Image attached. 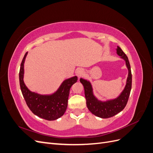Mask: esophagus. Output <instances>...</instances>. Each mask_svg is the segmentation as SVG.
I'll list each match as a JSON object with an SVG mask.
<instances>
[{
	"label": "esophagus",
	"instance_id": "34e87169",
	"mask_svg": "<svg viewBox=\"0 0 153 153\" xmlns=\"http://www.w3.org/2000/svg\"><path fill=\"white\" fill-rule=\"evenodd\" d=\"M76 75L78 77H81L83 75H84V70L82 69H77L76 70Z\"/></svg>",
	"mask_w": 153,
	"mask_h": 153
}]
</instances>
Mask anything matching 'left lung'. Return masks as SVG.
Segmentation results:
<instances>
[{
    "instance_id": "left-lung-1",
    "label": "left lung",
    "mask_w": 153,
    "mask_h": 153,
    "mask_svg": "<svg viewBox=\"0 0 153 153\" xmlns=\"http://www.w3.org/2000/svg\"><path fill=\"white\" fill-rule=\"evenodd\" d=\"M117 54L124 60L126 66L128 70V75L126 83L124 89L117 98L106 100L105 101L100 100L96 98L93 92V88L90 81L80 78V81L84 87L86 104L90 112L100 118L106 119L117 114L126 106L129 94L131 89L132 75L131 71L130 64L126 55L125 54L121 48L117 46L116 49Z\"/></svg>"
}]
</instances>
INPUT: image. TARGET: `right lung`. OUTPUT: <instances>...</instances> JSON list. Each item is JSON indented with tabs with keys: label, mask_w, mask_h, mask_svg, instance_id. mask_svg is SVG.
Returning a JSON list of instances; mask_svg holds the SVG:
<instances>
[{
	"label": "right lung",
	"mask_w": 153,
	"mask_h": 153,
	"mask_svg": "<svg viewBox=\"0 0 153 153\" xmlns=\"http://www.w3.org/2000/svg\"><path fill=\"white\" fill-rule=\"evenodd\" d=\"M28 52H27L21 63L19 80L23 96L32 112L41 118L54 121L61 117L65 113L71 87L76 82L78 77H73L64 80L58 89L50 94H40L30 91L24 81V63Z\"/></svg>",
	"instance_id": "obj_1"
}]
</instances>
